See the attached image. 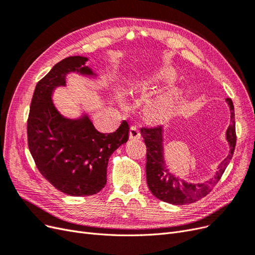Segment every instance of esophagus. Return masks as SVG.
Instances as JSON below:
<instances>
[{
  "label": "esophagus",
  "instance_id": "1",
  "mask_svg": "<svg viewBox=\"0 0 255 255\" xmlns=\"http://www.w3.org/2000/svg\"><path fill=\"white\" fill-rule=\"evenodd\" d=\"M140 132L136 127H130L129 128V139H139L140 138Z\"/></svg>",
  "mask_w": 255,
  "mask_h": 255
}]
</instances>
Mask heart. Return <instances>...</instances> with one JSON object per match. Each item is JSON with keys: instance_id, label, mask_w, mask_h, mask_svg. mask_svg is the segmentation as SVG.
<instances>
[{"instance_id": "1", "label": "heart", "mask_w": 255, "mask_h": 255, "mask_svg": "<svg viewBox=\"0 0 255 255\" xmlns=\"http://www.w3.org/2000/svg\"><path fill=\"white\" fill-rule=\"evenodd\" d=\"M175 79V73L170 70H166L161 72L159 75V80L163 82H171ZM180 101V91L179 90H171L167 94L158 97L157 99L148 105V115L154 120L161 121L167 119L173 111L175 110L176 105Z\"/></svg>"}]
</instances>
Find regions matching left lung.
Masks as SVG:
<instances>
[{
  "label": "left lung",
  "mask_w": 255,
  "mask_h": 255,
  "mask_svg": "<svg viewBox=\"0 0 255 255\" xmlns=\"http://www.w3.org/2000/svg\"><path fill=\"white\" fill-rule=\"evenodd\" d=\"M226 101L231 112V125L226 133L230 152L219 164L214 177L205 183H189L171 173L164 158V128L161 127L141 128V135L146 146V183L153 196L161 201L174 205L190 204L205 197L218 183L230 160L232 159L236 145L234 105L232 100L229 98Z\"/></svg>",
  "instance_id": "obj_1"
}]
</instances>
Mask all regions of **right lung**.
I'll use <instances>...</instances> for the list:
<instances>
[{"label":"right lung","mask_w":255,"mask_h":255,"mask_svg":"<svg viewBox=\"0 0 255 255\" xmlns=\"http://www.w3.org/2000/svg\"><path fill=\"white\" fill-rule=\"evenodd\" d=\"M87 60L70 56L54 66L36 85L27 120L28 148L38 170L56 189L73 197L96 195L105 186L109 159L128 139L127 121L116 132L103 134L87 114L69 119L54 105L53 92L66 86L67 74L96 78Z\"/></svg>","instance_id":"1"}]
</instances>
